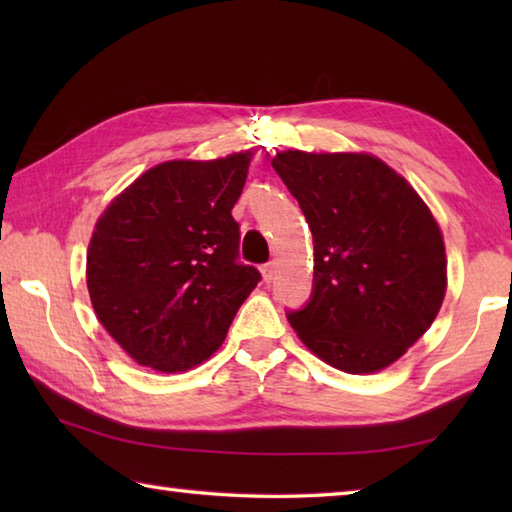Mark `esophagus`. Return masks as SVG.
I'll list each match as a JSON object with an SVG mask.
<instances>
[{
  "label": "esophagus",
  "mask_w": 512,
  "mask_h": 512,
  "mask_svg": "<svg viewBox=\"0 0 512 512\" xmlns=\"http://www.w3.org/2000/svg\"><path fill=\"white\" fill-rule=\"evenodd\" d=\"M275 273H277V262H268V264H264V266H262V277H264V282H271L273 277H275Z\"/></svg>",
  "instance_id": "esophagus-1"
}]
</instances>
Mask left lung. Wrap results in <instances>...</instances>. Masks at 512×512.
I'll return each instance as SVG.
<instances>
[{"mask_svg": "<svg viewBox=\"0 0 512 512\" xmlns=\"http://www.w3.org/2000/svg\"><path fill=\"white\" fill-rule=\"evenodd\" d=\"M277 176L314 235V296L287 316L329 366L372 375L427 332L443 307V232L409 180L370 153L280 151Z\"/></svg>", "mask_w": 512, "mask_h": 512, "instance_id": "1", "label": "left lung"}]
</instances>
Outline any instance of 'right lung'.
I'll return each instance as SVG.
<instances>
[{"label": "right lung", "mask_w": 512, "mask_h": 512, "mask_svg": "<svg viewBox=\"0 0 512 512\" xmlns=\"http://www.w3.org/2000/svg\"><path fill=\"white\" fill-rule=\"evenodd\" d=\"M250 160L239 151L160 162L97 219L85 266L94 314L140 366H201L257 287V268L237 262L232 219Z\"/></svg>", "instance_id": "obj_1"}]
</instances>
